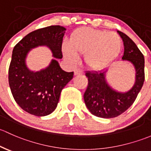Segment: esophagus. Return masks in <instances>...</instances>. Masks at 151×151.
<instances>
[{
	"label": "esophagus",
	"mask_w": 151,
	"mask_h": 151,
	"mask_svg": "<svg viewBox=\"0 0 151 151\" xmlns=\"http://www.w3.org/2000/svg\"><path fill=\"white\" fill-rule=\"evenodd\" d=\"M83 73V71L80 69H76L75 71H74V75L75 76H78V75H81Z\"/></svg>",
	"instance_id": "obj_1"
}]
</instances>
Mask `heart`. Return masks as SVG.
Masks as SVG:
<instances>
[{
    "mask_svg": "<svg viewBox=\"0 0 151 151\" xmlns=\"http://www.w3.org/2000/svg\"><path fill=\"white\" fill-rule=\"evenodd\" d=\"M122 40L116 32L83 27L75 29L70 42L65 41L62 51L70 63H76L78 54H84V62L89 68L100 70L105 68L120 54Z\"/></svg>",
    "mask_w": 151,
    "mask_h": 151,
    "instance_id": "obj_1",
    "label": "heart"
}]
</instances>
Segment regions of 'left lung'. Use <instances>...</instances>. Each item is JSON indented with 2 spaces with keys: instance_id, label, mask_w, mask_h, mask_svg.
Here are the masks:
<instances>
[{
  "instance_id": "1",
  "label": "left lung",
  "mask_w": 151,
  "mask_h": 151,
  "mask_svg": "<svg viewBox=\"0 0 151 151\" xmlns=\"http://www.w3.org/2000/svg\"><path fill=\"white\" fill-rule=\"evenodd\" d=\"M122 38L124 52L122 60L134 67L135 81L133 86L125 92L118 91L108 84L107 69L101 71H87L88 86L83 94L86 106L94 116L111 119L125 112L133 104L145 81V60L137 45L126 34L117 31Z\"/></svg>"
}]
</instances>
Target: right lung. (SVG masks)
I'll return each mask as SVG.
<instances>
[{
    "label": "right lung",
    "mask_w": 151,
    "mask_h": 151,
    "mask_svg": "<svg viewBox=\"0 0 151 151\" xmlns=\"http://www.w3.org/2000/svg\"><path fill=\"white\" fill-rule=\"evenodd\" d=\"M65 30L60 25L36 29L14 48L9 69V86L19 106L29 114H51L57 108L63 88L73 77V72H65L57 61L63 58L62 44ZM38 46H47L55 59L46 68L32 71L27 68L26 58L31 49Z\"/></svg>",
    "instance_id": "add662e5"
}]
</instances>
